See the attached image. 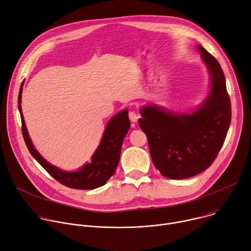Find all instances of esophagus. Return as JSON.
<instances>
[{"instance_id": "obj_1", "label": "esophagus", "mask_w": 251, "mask_h": 251, "mask_svg": "<svg viewBox=\"0 0 251 251\" xmlns=\"http://www.w3.org/2000/svg\"><path fill=\"white\" fill-rule=\"evenodd\" d=\"M138 118H139V115L136 112H134V111H130L129 112V119H130L131 122H133V123L137 122Z\"/></svg>"}]
</instances>
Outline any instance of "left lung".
I'll return each mask as SVG.
<instances>
[{
    "mask_svg": "<svg viewBox=\"0 0 251 251\" xmlns=\"http://www.w3.org/2000/svg\"><path fill=\"white\" fill-rule=\"evenodd\" d=\"M208 67L211 90L193 114H173L156 106L141 110L139 125L148 138L154 166L173 180L206 170L221 151L231 121V105L223 68L216 57L198 47Z\"/></svg>",
    "mask_w": 251,
    "mask_h": 251,
    "instance_id": "8db88e82",
    "label": "left lung"
}]
</instances>
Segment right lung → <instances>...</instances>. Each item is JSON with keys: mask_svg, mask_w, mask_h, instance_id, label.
<instances>
[{"mask_svg": "<svg viewBox=\"0 0 251 251\" xmlns=\"http://www.w3.org/2000/svg\"><path fill=\"white\" fill-rule=\"evenodd\" d=\"M22 89L23 83L20 88L18 99L19 110L22 120V132L25 145L32 157L57 182L68 188L76 190H93L105 185L106 182L111 177V176L114 175L119 163L122 143L130 128L128 111L123 110L121 113L115 115L109 121L103 134L100 145L91 159V163L86 164L77 172H63L49 164L46 160L43 159V157L37 152V150L33 148L22 113Z\"/></svg>", "mask_w": 251, "mask_h": 251, "instance_id": "obj_1", "label": "right lung"}]
</instances>
